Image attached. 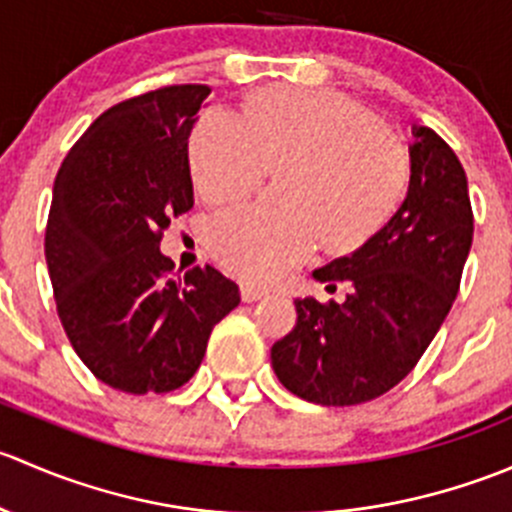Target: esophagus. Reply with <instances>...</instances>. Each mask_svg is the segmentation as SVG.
<instances>
[{
  "instance_id": "obj_1",
  "label": "esophagus",
  "mask_w": 512,
  "mask_h": 512,
  "mask_svg": "<svg viewBox=\"0 0 512 512\" xmlns=\"http://www.w3.org/2000/svg\"><path fill=\"white\" fill-rule=\"evenodd\" d=\"M240 297H242V302H257V299L267 297V289L252 287V285H242L240 287Z\"/></svg>"
}]
</instances>
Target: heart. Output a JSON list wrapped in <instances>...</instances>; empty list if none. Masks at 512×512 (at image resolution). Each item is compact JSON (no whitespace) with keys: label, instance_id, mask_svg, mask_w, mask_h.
I'll list each match as a JSON object with an SVG mask.
<instances>
[{"label":"heart","instance_id":"obj_1","mask_svg":"<svg viewBox=\"0 0 512 512\" xmlns=\"http://www.w3.org/2000/svg\"><path fill=\"white\" fill-rule=\"evenodd\" d=\"M200 198L230 205L267 175L280 180V208L232 210L213 220L210 252L232 275L272 282L317 245L354 255L399 210L411 178L409 153L381 118L337 91L267 86L240 106V126L203 116L188 143Z\"/></svg>","mask_w":512,"mask_h":512}]
</instances>
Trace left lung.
<instances>
[{
    "mask_svg": "<svg viewBox=\"0 0 512 512\" xmlns=\"http://www.w3.org/2000/svg\"><path fill=\"white\" fill-rule=\"evenodd\" d=\"M409 193L389 225L352 257L314 270L334 299H294V329L272 344V369L312 404L354 406L394 389L441 329L473 242L468 180L453 148L414 128Z\"/></svg>",
    "mask_w": 512,
    "mask_h": 512,
    "instance_id": "left-lung-1",
    "label": "left lung"
}]
</instances>
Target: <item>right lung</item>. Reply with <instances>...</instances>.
Returning a JSON list of instances; mask_svg holds the SVG:
<instances>
[{
    "mask_svg": "<svg viewBox=\"0 0 512 512\" xmlns=\"http://www.w3.org/2000/svg\"><path fill=\"white\" fill-rule=\"evenodd\" d=\"M210 89L160 86L103 111L54 183L44 255L56 312L96 379L126 394L190 381L240 289L215 267L178 275L160 252L193 208L188 136Z\"/></svg>",
    "mask_w": 512,
    "mask_h": 512,
    "instance_id": "obj_1",
    "label": "right lung"
}]
</instances>
